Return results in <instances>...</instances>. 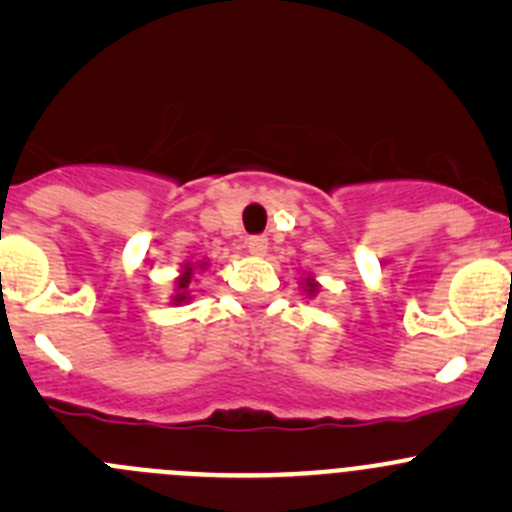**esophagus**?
<instances>
[{"mask_svg":"<svg viewBox=\"0 0 512 512\" xmlns=\"http://www.w3.org/2000/svg\"><path fill=\"white\" fill-rule=\"evenodd\" d=\"M247 250H250L252 255H265V252H267V237L265 235L247 237Z\"/></svg>","mask_w":512,"mask_h":512,"instance_id":"1","label":"esophagus"}]
</instances>
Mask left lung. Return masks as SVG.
Returning a JSON list of instances; mask_svg holds the SVG:
<instances>
[{
	"mask_svg": "<svg viewBox=\"0 0 512 512\" xmlns=\"http://www.w3.org/2000/svg\"><path fill=\"white\" fill-rule=\"evenodd\" d=\"M314 287H317V285H312V282H309V292H314Z\"/></svg>",
	"mask_w": 512,
	"mask_h": 512,
	"instance_id": "8db88e82",
	"label": "left lung"
}]
</instances>
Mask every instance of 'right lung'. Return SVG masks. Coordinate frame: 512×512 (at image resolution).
<instances>
[{
  "instance_id": "right-lung-1",
  "label": "right lung",
  "mask_w": 512,
  "mask_h": 512,
  "mask_svg": "<svg viewBox=\"0 0 512 512\" xmlns=\"http://www.w3.org/2000/svg\"><path fill=\"white\" fill-rule=\"evenodd\" d=\"M200 267H205V265H200ZM190 277H193V265H185V270H183V275L178 277V282H175V294H173V302L175 304H180V302H185V299H188V285H190Z\"/></svg>"
}]
</instances>
